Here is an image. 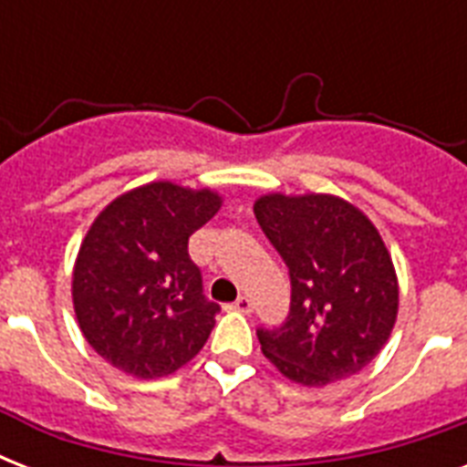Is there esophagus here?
I'll use <instances>...</instances> for the list:
<instances>
[{
	"label": "esophagus",
	"instance_id": "esophagus-1",
	"mask_svg": "<svg viewBox=\"0 0 467 467\" xmlns=\"http://www.w3.org/2000/svg\"><path fill=\"white\" fill-rule=\"evenodd\" d=\"M233 310H237V312H252V300H249L247 296H240V298H237L233 303Z\"/></svg>",
	"mask_w": 467,
	"mask_h": 467
}]
</instances>
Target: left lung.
<instances>
[{
  "instance_id": "1",
  "label": "left lung",
  "mask_w": 467,
  "mask_h": 467,
  "mask_svg": "<svg viewBox=\"0 0 467 467\" xmlns=\"http://www.w3.org/2000/svg\"><path fill=\"white\" fill-rule=\"evenodd\" d=\"M254 215L291 274L285 322L256 329L264 356L307 388L356 376L398 319V276L376 225L329 193H269Z\"/></svg>"
}]
</instances>
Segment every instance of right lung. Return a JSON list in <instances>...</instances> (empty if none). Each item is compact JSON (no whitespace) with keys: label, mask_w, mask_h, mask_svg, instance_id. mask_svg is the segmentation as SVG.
<instances>
[{"label":"right lung","mask_w":467,"mask_h":467,"mask_svg":"<svg viewBox=\"0 0 467 467\" xmlns=\"http://www.w3.org/2000/svg\"><path fill=\"white\" fill-rule=\"evenodd\" d=\"M220 203L211 189L152 182L91 223L72 271L75 315L91 348L128 376H169L211 337L220 306L203 296L189 237Z\"/></svg>","instance_id":"1"}]
</instances>
